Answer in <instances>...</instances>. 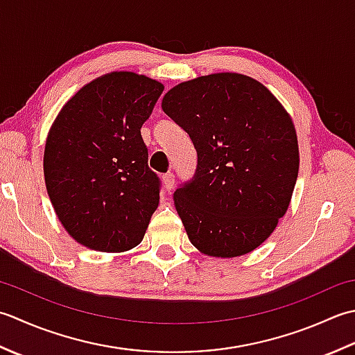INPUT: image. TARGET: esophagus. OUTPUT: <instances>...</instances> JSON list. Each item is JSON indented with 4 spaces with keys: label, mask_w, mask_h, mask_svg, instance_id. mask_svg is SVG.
<instances>
[{
    "label": "esophagus",
    "mask_w": 355,
    "mask_h": 355,
    "mask_svg": "<svg viewBox=\"0 0 355 355\" xmlns=\"http://www.w3.org/2000/svg\"><path fill=\"white\" fill-rule=\"evenodd\" d=\"M162 182H164V188L167 191H171V188L175 187V175L173 173H167V175L162 176Z\"/></svg>",
    "instance_id": "obj_1"
}]
</instances>
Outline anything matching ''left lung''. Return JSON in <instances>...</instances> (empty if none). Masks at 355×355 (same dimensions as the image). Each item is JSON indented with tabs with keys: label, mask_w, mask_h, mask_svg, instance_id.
Here are the masks:
<instances>
[{
	"label": "left lung",
	"mask_w": 355,
	"mask_h": 355,
	"mask_svg": "<svg viewBox=\"0 0 355 355\" xmlns=\"http://www.w3.org/2000/svg\"><path fill=\"white\" fill-rule=\"evenodd\" d=\"M162 110L198 151L193 179L173 194L190 242L213 257L257 248L297 180V136L285 108L256 79L214 73L173 87Z\"/></svg>",
	"instance_id": "obj_1"
}]
</instances>
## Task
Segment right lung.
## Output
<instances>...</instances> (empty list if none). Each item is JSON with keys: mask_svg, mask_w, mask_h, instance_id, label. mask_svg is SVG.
<instances>
[{"mask_svg": "<svg viewBox=\"0 0 355 355\" xmlns=\"http://www.w3.org/2000/svg\"><path fill=\"white\" fill-rule=\"evenodd\" d=\"M164 85L113 71L62 107L44 151L49 198L67 233L84 247L122 252L139 245L159 204L161 180L141 136Z\"/></svg>", "mask_w": 355, "mask_h": 355, "instance_id": "obj_1", "label": "right lung"}]
</instances>
